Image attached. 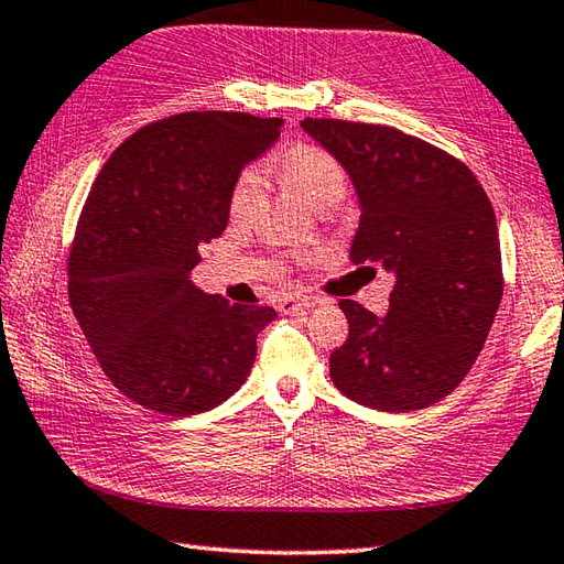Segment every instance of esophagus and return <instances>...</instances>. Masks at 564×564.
Segmentation results:
<instances>
[{
    "label": "esophagus",
    "instance_id": "obj_1",
    "mask_svg": "<svg viewBox=\"0 0 564 564\" xmlns=\"http://www.w3.org/2000/svg\"><path fill=\"white\" fill-rule=\"evenodd\" d=\"M317 301L308 299V295H285V299L279 303V311L281 313H295V311H305V308H313Z\"/></svg>",
    "mask_w": 564,
    "mask_h": 564
}]
</instances>
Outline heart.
Returning a JSON list of instances; mask_svg holds the SVG:
<instances>
[{
	"mask_svg": "<svg viewBox=\"0 0 564 564\" xmlns=\"http://www.w3.org/2000/svg\"><path fill=\"white\" fill-rule=\"evenodd\" d=\"M283 180L299 189L311 207L327 212L337 207L350 189V175L340 160L330 150L317 145H295L285 155L273 162ZM261 199V167H243L229 192L231 217L243 219L256 209Z\"/></svg>",
	"mask_w": 564,
	"mask_h": 564,
	"instance_id": "heart-1",
	"label": "heart"
}]
</instances>
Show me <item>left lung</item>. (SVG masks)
<instances>
[{
	"label": "left lung",
	"mask_w": 564,
	"mask_h": 564,
	"mask_svg": "<svg viewBox=\"0 0 564 564\" xmlns=\"http://www.w3.org/2000/svg\"><path fill=\"white\" fill-rule=\"evenodd\" d=\"M301 126L343 162L360 197L350 261L394 275L387 315L343 299L333 384L380 412L436 404L464 382L503 299L494 207L474 172L406 132L335 118Z\"/></svg>",
	"instance_id": "8db88e82"
}]
</instances>
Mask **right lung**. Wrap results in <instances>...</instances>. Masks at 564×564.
Returning <instances> with one entry per match:
<instances>
[{"label": "right lung", "mask_w": 564, "mask_h": 564, "mask_svg": "<svg viewBox=\"0 0 564 564\" xmlns=\"http://www.w3.org/2000/svg\"><path fill=\"white\" fill-rule=\"evenodd\" d=\"M281 126L177 112L132 132L98 172L70 243L68 301L100 370L135 404L199 414L249 377L275 311L202 293L189 271L227 229L234 180Z\"/></svg>", "instance_id": "right-lung-1"}]
</instances>
